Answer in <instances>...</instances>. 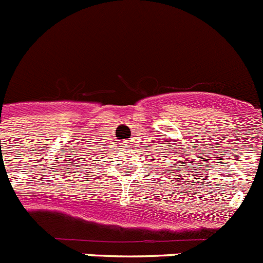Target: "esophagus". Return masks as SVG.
<instances>
[{"instance_id":"34e87169","label":"esophagus","mask_w":263,"mask_h":263,"mask_svg":"<svg viewBox=\"0 0 263 263\" xmlns=\"http://www.w3.org/2000/svg\"><path fill=\"white\" fill-rule=\"evenodd\" d=\"M129 144H130V143H129V142H125V143H124V144H123V147L124 148H128V145Z\"/></svg>"}]
</instances>
